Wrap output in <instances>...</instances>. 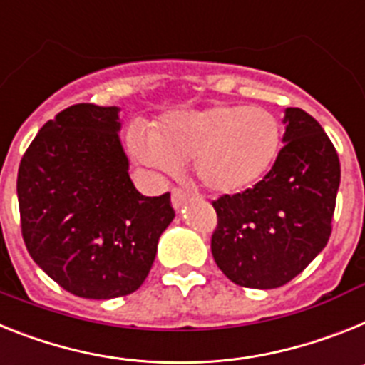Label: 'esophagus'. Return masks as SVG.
I'll use <instances>...</instances> for the list:
<instances>
[{
  "label": "esophagus",
  "instance_id": "34e87169",
  "mask_svg": "<svg viewBox=\"0 0 365 365\" xmlns=\"http://www.w3.org/2000/svg\"><path fill=\"white\" fill-rule=\"evenodd\" d=\"M187 200H189V195H187V192H183L182 189H173V192H170V202H173V207L176 209V211H180Z\"/></svg>",
  "mask_w": 365,
  "mask_h": 365
}]
</instances>
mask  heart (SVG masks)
Returning a JSON list of instances; mask_svg holds the SVG:
<instances>
[{"label": "heart", "instance_id": "1", "mask_svg": "<svg viewBox=\"0 0 365 365\" xmlns=\"http://www.w3.org/2000/svg\"><path fill=\"white\" fill-rule=\"evenodd\" d=\"M281 143L277 117L244 104L178 110L167 113L154 130L134 125L126 134L135 163L158 174H174L192 160L196 180L220 195H237L264 178Z\"/></svg>", "mask_w": 365, "mask_h": 365}]
</instances>
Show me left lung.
<instances>
[{
    "mask_svg": "<svg viewBox=\"0 0 365 365\" xmlns=\"http://www.w3.org/2000/svg\"><path fill=\"white\" fill-rule=\"evenodd\" d=\"M283 148L270 173L213 202L217 266L246 288H277L305 270L331 237L340 160L314 117L287 108Z\"/></svg>",
    "mask_w": 365,
    "mask_h": 365,
    "instance_id": "1",
    "label": "left lung"
}]
</instances>
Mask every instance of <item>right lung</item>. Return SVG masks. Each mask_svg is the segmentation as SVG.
<instances>
[{"label":"right lung","mask_w":365,"mask_h":365,"mask_svg":"<svg viewBox=\"0 0 365 365\" xmlns=\"http://www.w3.org/2000/svg\"><path fill=\"white\" fill-rule=\"evenodd\" d=\"M119 106L75 104L40 128L21 158L18 204L31 257L86 299L135 292L174 218L170 195L130 180Z\"/></svg>","instance_id":"1"}]
</instances>
